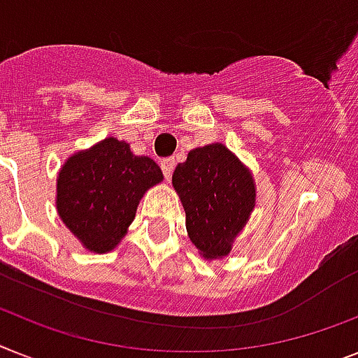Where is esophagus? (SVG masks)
<instances>
[{"mask_svg":"<svg viewBox=\"0 0 358 358\" xmlns=\"http://www.w3.org/2000/svg\"><path fill=\"white\" fill-rule=\"evenodd\" d=\"M161 168H162V173L166 179H170L173 173V168H176V159L173 157H168V159H162L161 161Z\"/></svg>","mask_w":358,"mask_h":358,"instance_id":"34e87169","label":"esophagus"}]
</instances>
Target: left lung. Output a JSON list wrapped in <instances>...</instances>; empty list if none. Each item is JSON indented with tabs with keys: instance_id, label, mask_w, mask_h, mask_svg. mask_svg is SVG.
Listing matches in <instances>:
<instances>
[{
	"instance_id": "obj_1",
	"label": "left lung",
	"mask_w": 358,
	"mask_h": 358,
	"mask_svg": "<svg viewBox=\"0 0 358 358\" xmlns=\"http://www.w3.org/2000/svg\"><path fill=\"white\" fill-rule=\"evenodd\" d=\"M186 212V230L205 258H221L254 208L249 170L223 144L196 148L172 177Z\"/></svg>"
}]
</instances>
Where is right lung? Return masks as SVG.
I'll return each instance as SVG.
<instances>
[{
  "mask_svg": "<svg viewBox=\"0 0 358 358\" xmlns=\"http://www.w3.org/2000/svg\"><path fill=\"white\" fill-rule=\"evenodd\" d=\"M162 181L155 161L133 155L109 137L64 164L56 206L67 229L93 252H108L124 238L144 192Z\"/></svg>",
  "mask_w": 358,
  "mask_h": 358,
  "instance_id": "add662e5",
  "label": "right lung"
}]
</instances>
